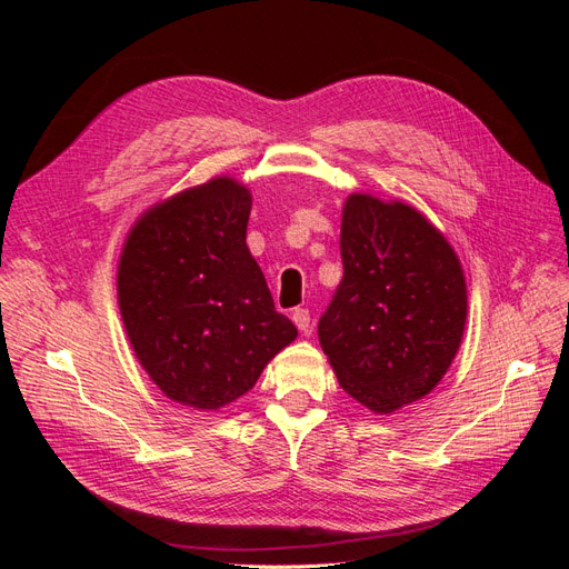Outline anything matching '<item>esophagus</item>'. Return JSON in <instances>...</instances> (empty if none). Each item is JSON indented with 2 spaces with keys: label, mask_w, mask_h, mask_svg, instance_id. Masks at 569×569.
Listing matches in <instances>:
<instances>
[{
  "label": "esophagus",
  "mask_w": 569,
  "mask_h": 569,
  "mask_svg": "<svg viewBox=\"0 0 569 569\" xmlns=\"http://www.w3.org/2000/svg\"><path fill=\"white\" fill-rule=\"evenodd\" d=\"M291 320H295V325L299 327L301 332H308V330H311V313H308L306 308H297V311L291 313Z\"/></svg>",
  "instance_id": "obj_1"
}]
</instances>
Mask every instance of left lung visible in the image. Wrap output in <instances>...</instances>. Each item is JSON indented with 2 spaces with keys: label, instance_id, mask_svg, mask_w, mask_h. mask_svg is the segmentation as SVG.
Segmentation results:
<instances>
[{
  "label": "left lung",
  "instance_id": "8db88e82",
  "mask_svg": "<svg viewBox=\"0 0 569 569\" xmlns=\"http://www.w3.org/2000/svg\"><path fill=\"white\" fill-rule=\"evenodd\" d=\"M343 278L318 322L341 389L389 416L432 391L460 349V258L418 209L353 192L341 209Z\"/></svg>",
  "mask_w": 569,
  "mask_h": 569
}]
</instances>
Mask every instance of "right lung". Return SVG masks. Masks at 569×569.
Masks as SVG:
<instances>
[{"instance_id":"1","label":"right lung","mask_w":569,"mask_h":569,"mask_svg":"<svg viewBox=\"0 0 569 569\" xmlns=\"http://www.w3.org/2000/svg\"><path fill=\"white\" fill-rule=\"evenodd\" d=\"M251 192L220 176L153 203L118 258L130 347L170 401L220 410L297 339L247 247Z\"/></svg>"}]
</instances>
